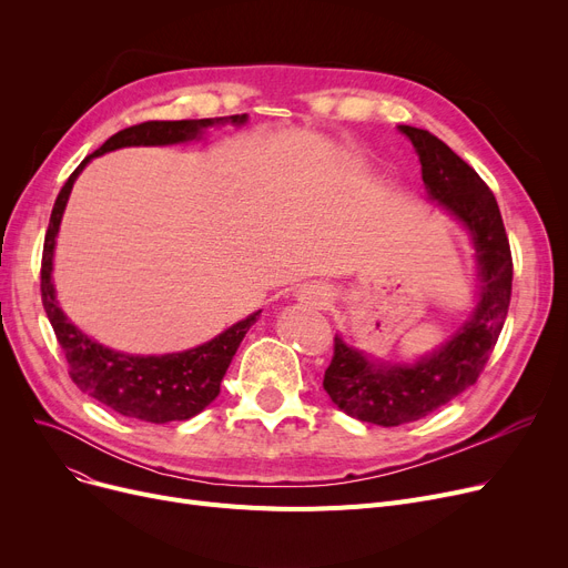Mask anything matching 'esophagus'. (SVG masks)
<instances>
[{"label": "esophagus", "mask_w": 568, "mask_h": 568, "mask_svg": "<svg viewBox=\"0 0 568 568\" xmlns=\"http://www.w3.org/2000/svg\"><path fill=\"white\" fill-rule=\"evenodd\" d=\"M304 300L313 306H324L326 302H329V294H326L322 287H306L304 290Z\"/></svg>", "instance_id": "1"}]
</instances>
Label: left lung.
Masks as SVG:
<instances>
[{
	"label": "left lung",
	"instance_id": "8db88e82",
	"mask_svg": "<svg viewBox=\"0 0 568 568\" xmlns=\"http://www.w3.org/2000/svg\"><path fill=\"white\" fill-rule=\"evenodd\" d=\"M398 129L419 154L428 197L469 230L479 260L481 294L460 332L414 366L371 362L341 336L334 338L324 392L354 419L384 428L424 419L479 379L509 313L514 281L509 236L484 179L433 133L414 126Z\"/></svg>",
	"mask_w": 568,
	"mask_h": 568
}]
</instances>
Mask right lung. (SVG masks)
Returning a JSON list of instances; mask_svg holds the SVG:
<instances>
[{
  "label": "right lung",
  "instance_id": "1",
  "mask_svg": "<svg viewBox=\"0 0 568 568\" xmlns=\"http://www.w3.org/2000/svg\"><path fill=\"white\" fill-rule=\"evenodd\" d=\"M225 122L244 124L246 114L216 119H182V122H144L119 131L73 170L52 206L41 260L43 308L54 329L57 343L64 349L69 375L78 389L87 396L97 398L101 405L114 409L116 414L131 416V419L149 424H168L184 422L200 414L219 396L221 382L232 356L239 343L244 341L246 332L260 317V311L242 322L232 324L230 329L219 334L214 341L186 352H174L163 356H133L103 347L89 336H84L78 326H73L57 304L52 285V253L57 244L59 223H62V214L67 209L73 182L82 172V168L94 156H101L105 152H112V149L122 146H152L195 140L200 138L202 129Z\"/></svg>",
  "mask_w": 568,
  "mask_h": 568
}]
</instances>
